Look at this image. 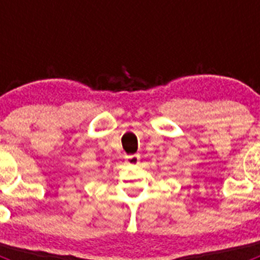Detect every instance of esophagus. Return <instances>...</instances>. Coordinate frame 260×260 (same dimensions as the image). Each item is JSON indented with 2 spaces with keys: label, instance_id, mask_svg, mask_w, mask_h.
<instances>
[{
  "label": "esophagus",
  "instance_id": "esophagus-1",
  "mask_svg": "<svg viewBox=\"0 0 260 260\" xmlns=\"http://www.w3.org/2000/svg\"><path fill=\"white\" fill-rule=\"evenodd\" d=\"M126 161H127V164H130V165H137V164H139V161H141V156L139 155L126 156Z\"/></svg>",
  "mask_w": 260,
  "mask_h": 260
}]
</instances>
